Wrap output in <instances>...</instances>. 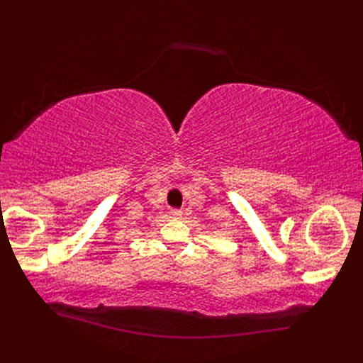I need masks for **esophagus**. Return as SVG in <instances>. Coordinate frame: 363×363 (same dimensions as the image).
I'll use <instances>...</instances> for the list:
<instances>
[{
	"label": "esophagus",
	"mask_w": 363,
	"mask_h": 363,
	"mask_svg": "<svg viewBox=\"0 0 363 363\" xmlns=\"http://www.w3.org/2000/svg\"><path fill=\"white\" fill-rule=\"evenodd\" d=\"M183 215L182 211H177V208H172V211H169V216L174 218V219H180Z\"/></svg>",
	"instance_id": "obj_1"
}]
</instances>
